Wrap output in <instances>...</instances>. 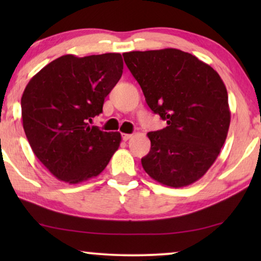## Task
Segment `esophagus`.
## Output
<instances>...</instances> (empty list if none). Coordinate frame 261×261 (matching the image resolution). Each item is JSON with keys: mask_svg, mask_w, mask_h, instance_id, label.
Here are the masks:
<instances>
[{"mask_svg": "<svg viewBox=\"0 0 261 261\" xmlns=\"http://www.w3.org/2000/svg\"><path fill=\"white\" fill-rule=\"evenodd\" d=\"M133 137V135L132 134H122V139L124 141H127V140H129V139Z\"/></svg>", "mask_w": 261, "mask_h": 261, "instance_id": "34e87169", "label": "esophagus"}]
</instances>
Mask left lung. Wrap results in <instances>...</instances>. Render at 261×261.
Returning a JSON list of instances; mask_svg holds the SVG:
<instances>
[{"label": "left lung", "mask_w": 261, "mask_h": 261, "mask_svg": "<svg viewBox=\"0 0 261 261\" xmlns=\"http://www.w3.org/2000/svg\"><path fill=\"white\" fill-rule=\"evenodd\" d=\"M122 56L148 107L167 123L147 134L151 149L142 167L166 187L195 183L216 160L229 129L223 81L208 64L177 48Z\"/></svg>", "instance_id": "left-lung-1"}]
</instances>
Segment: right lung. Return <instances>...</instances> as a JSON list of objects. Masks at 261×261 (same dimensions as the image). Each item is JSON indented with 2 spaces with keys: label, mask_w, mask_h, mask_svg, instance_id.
I'll return each mask as SVG.
<instances>
[{
  "label": "right lung",
  "mask_w": 261,
  "mask_h": 261,
  "mask_svg": "<svg viewBox=\"0 0 261 261\" xmlns=\"http://www.w3.org/2000/svg\"><path fill=\"white\" fill-rule=\"evenodd\" d=\"M120 53L62 56L28 82L21 97L24 133L34 154L59 180L98 176L119 148V132L90 127L122 76Z\"/></svg>",
  "instance_id": "obj_1"
}]
</instances>
